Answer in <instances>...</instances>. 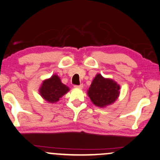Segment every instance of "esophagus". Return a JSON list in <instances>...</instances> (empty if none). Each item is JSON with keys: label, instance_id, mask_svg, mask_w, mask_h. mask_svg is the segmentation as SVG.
<instances>
[{"label": "esophagus", "instance_id": "1", "mask_svg": "<svg viewBox=\"0 0 160 160\" xmlns=\"http://www.w3.org/2000/svg\"><path fill=\"white\" fill-rule=\"evenodd\" d=\"M74 87L76 88H83V84H80V86H74Z\"/></svg>", "mask_w": 160, "mask_h": 160}]
</instances>
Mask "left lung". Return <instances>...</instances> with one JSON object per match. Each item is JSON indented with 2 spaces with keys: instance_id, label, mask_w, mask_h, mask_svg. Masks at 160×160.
<instances>
[{
  "instance_id": "8db88e82",
  "label": "left lung",
  "mask_w": 160,
  "mask_h": 160,
  "mask_svg": "<svg viewBox=\"0 0 160 160\" xmlns=\"http://www.w3.org/2000/svg\"><path fill=\"white\" fill-rule=\"evenodd\" d=\"M88 96L93 105L99 108H105L112 105L120 95V86L110 78H105L97 74L93 78Z\"/></svg>"
}]
</instances>
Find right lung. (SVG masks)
I'll return each instance as SVG.
<instances>
[{"mask_svg": "<svg viewBox=\"0 0 160 160\" xmlns=\"http://www.w3.org/2000/svg\"><path fill=\"white\" fill-rule=\"evenodd\" d=\"M69 88L61 82L58 74H55L51 78L45 79L39 89V94L49 103H55L65 95Z\"/></svg>", "mask_w": 160, "mask_h": 160, "instance_id": "add662e5", "label": "right lung"}]
</instances>
